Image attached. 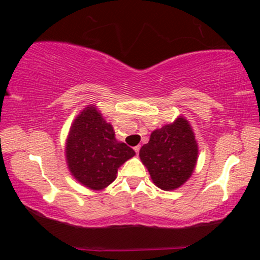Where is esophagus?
<instances>
[{"label": "esophagus", "mask_w": 260, "mask_h": 260, "mask_svg": "<svg viewBox=\"0 0 260 260\" xmlns=\"http://www.w3.org/2000/svg\"><path fill=\"white\" fill-rule=\"evenodd\" d=\"M140 148H141L140 146H137V147H134V150H135V153L139 154V152H140Z\"/></svg>", "instance_id": "obj_1"}]
</instances>
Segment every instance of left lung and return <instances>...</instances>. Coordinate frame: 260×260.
<instances>
[{"mask_svg": "<svg viewBox=\"0 0 260 260\" xmlns=\"http://www.w3.org/2000/svg\"><path fill=\"white\" fill-rule=\"evenodd\" d=\"M197 142L183 118L150 134L140 149V158L158 188L173 190L191 176L197 161Z\"/></svg>", "mask_w": 260, "mask_h": 260, "instance_id": "obj_1", "label": "left lung"}]
</instances>
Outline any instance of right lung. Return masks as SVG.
I'll return each mask as SVG.
<instances>
[{
    "instance_id": "obj_1",
    "label": "right lung",
    "mask_w": 260,
    "mask_h": 260,
    "mask_svg": "<svg viewBox=\"0 0 260 260\" xmlns=\"http://www.w3.org/2000/svg\"><path fill=\"white\" fill-rule=\"evenodd\" d=\"M135 152L117 141L113 127L94 107H87L72 123L67 145L70 172L85 187L100 190L115 180L118 168Z\"/></svg>"
}]
</instances>
